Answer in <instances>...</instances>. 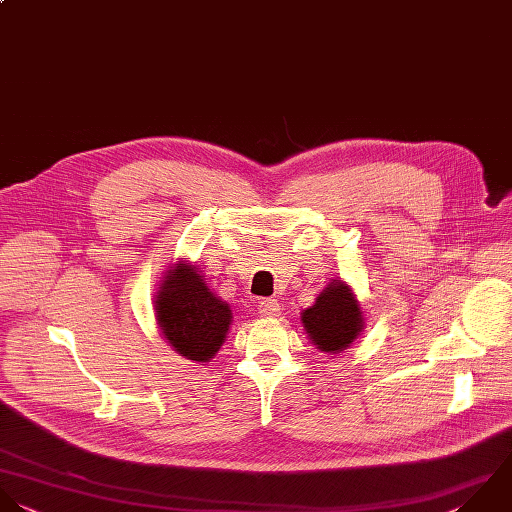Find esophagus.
Instances as JSON below:
<instances>
[{"mask_svg": "<svg viewBox=\"0 0 512 512\" xmlns=\"http://www.w3.org/2000/svg\"><path fill=\"white\" fill-rule=\"evenodd\" d=\"M259 313L261 317H277L281 313V305L277 299H263L259 301Z\"/></svg>", "mask_w": 512, "mask_h": 512, "instance_id": "34e87169", "label": "esophagus"}]
</instances>
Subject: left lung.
I'll use <instances>...</instances> for the list:
<instances>
[{
    "mask_svg": "<svg viewBox=\"0 0 512 512\" xmlns=\"http://www.w3.org/2000/svg\"><path fill=\"white\" fill-rule=\"evenodd\" d=\"M303 325L309 339L325 353H339L347 349L363 329L361 307L351 289L337 281L331 283L315 301L303 311Z\"/></svg>",
    "mask_w": 512,
    "mask_h": 512,
    "instance_id": "8db88e82",
    "label": "left lung"
}]
</instances>
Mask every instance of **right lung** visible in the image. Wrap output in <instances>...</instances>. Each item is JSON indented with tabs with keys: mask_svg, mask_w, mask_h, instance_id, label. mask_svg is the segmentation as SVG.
Listing matches in <instances>:
<instances>
[{
	"mask_svg": "<svg viewBox=\"0 0 512 512\" xmlns=\"http://www.w3.org/2000/svg\"><path fill=\"white\" fill-rule=\"evenodd\" d=\"M155 315L163 337L191 361L205 363L225 343L231 309L215 297L195 267L179 263L159 287Z\"/></svg>",
	"mask_w": 512,
	"mask_h": 512,
	"instance_id": "right-lung-1",
	"label": "right lung"
}]
</instances>
